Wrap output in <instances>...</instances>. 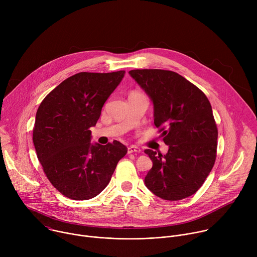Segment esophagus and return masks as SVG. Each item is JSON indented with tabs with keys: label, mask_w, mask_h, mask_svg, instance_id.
Wrapping results in <instances>:
<instances>
[{
	"label": "esophagus",
	"mask_w": 257,
	"mask_h": 257,
	"mask_svg": "<svg viewBox=\"0 0 257 257\" xmlns=\"http://www.w3.org/2000/svg\"><path fill=\"white\" fill-rule=\"evenodd\" d=\"M140 152H141V150L135 145H131L128 148V154H135V153H140Z\"/></svg>",
	"instance_id": "1"
}]
</instances>
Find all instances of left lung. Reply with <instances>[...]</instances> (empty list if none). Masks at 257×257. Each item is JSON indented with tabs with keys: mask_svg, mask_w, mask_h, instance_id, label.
I'll return each mask as SVG.
<instances>
[{
	"mask_svg": "<svg viewBox=\"0 0 257 257\" xmlns=\"http://www.w3.org/2000/svg\"><path fill=\"white\" fill-rule=\"evenodd\" d=\"M129 74L155 105V125L169 145L167 155L145 150L153 161L145 185L165 200L193 195L209 175L216 158L217 128L206 95L178 73L136 69Z\"/></svg>",
	"mask_w": 257,
	"mask_h": 257,
	"instance_id": "left-lung-1",
	"label": "left lung"
}]
</instances>
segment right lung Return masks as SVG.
<instances>
[{"mask_svg":"<svg viewBox=\"0 0 257 257\" xmlns=\"http://www.w3.org/2000/svg\"><path fill=\"white\" fill-rule=\"evenodd\" d=\"M125 71L80 72L54 88L36 112L32 140L52 185L64 196L87 200L108 184L127 148L114 140L91 144L90 127Z\"/></svg>","mask_w":257,"mask_h":257,"instance_id":"obj_1","label":"right lung"}]
</instances>
